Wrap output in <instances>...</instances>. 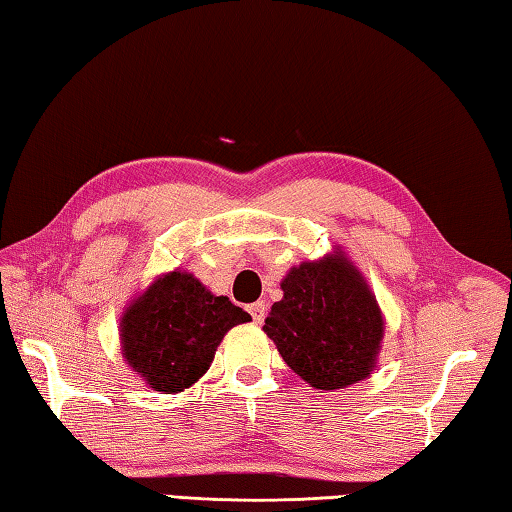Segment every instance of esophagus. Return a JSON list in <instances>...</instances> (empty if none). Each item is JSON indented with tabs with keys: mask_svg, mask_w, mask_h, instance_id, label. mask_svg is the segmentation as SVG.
<instances>
[{
	"mask_svg": "<svg viewBox=\"0 0 512 512\" xmlns=\"http://www.w3.org/2000/svg\"><path fill=\"white\" fill-rule=\"evenodd\" d=\"M248 313H250V317H253L255 324H262L264 317H266V304H264V302L250 304V306H248Z\"/></svg>",
	"mask_w": 512,
	"mask_h": 512,
	"instance_id": "34e87169",
	"label": "esophagus"
}]
</instances>
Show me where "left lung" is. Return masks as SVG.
<instances>
[{
	"label": "left lung",
	"instance_id": "1",
	"mask_svg": "<svg viewBox=\"0 0 512 512\" xmlns=\"http://www.w3.org/2000/svg\"><path fill=\"white\" fill-rule=\"evenodd\" d=\"M264 333L295 373L319 390L344 388L375 368L384 319L366 282L344 257L293 268Z\"/></svg>",
	"mask_w": 512,
	"mask_h": 512
}]
</instances>
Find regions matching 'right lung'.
<instances>
[{"mask_svg":"<svg viewBox=\"0 0 512 512\" xmlns=\"http://www.w3.org/2000/svg\"><path fill=\"white\" fill-rule=\"evenodd\" d=\"M250 322L228 297H215L188 273H168L122 319L126 362L159 393H177L202 377L224 335Z\"/></svg>","mask_w":512,"mask_h":512,"instance_id":"add662e5","label":"right lung"}]
</instances>
